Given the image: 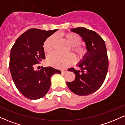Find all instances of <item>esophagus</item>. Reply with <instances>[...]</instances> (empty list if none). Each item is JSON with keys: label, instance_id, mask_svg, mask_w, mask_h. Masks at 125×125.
<instances>
[{"label": "esophagus", "instance_id": "1", "mask_svg": "<svg viewBox=\"0 0 125 125\" xmlns=\"http://www.w3.org/2000/svg\"><path fill=\"white\" fill-rule=\"evenodd\" d=\"M67 72V69H63L61 70V72L62 73H65Z\"/></svg>", "mask_w": 125, "mask_h": 125}]
</instances>
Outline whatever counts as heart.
<instances>
[{
    "label": "heart",
    "mask_w": 125,
    "mask_h": 125,
    "mask_svg": "<svg viewBox=\"0 0 125 125\" xmlns=\"http://www.w3.org/2000/svg\"><path fill=\"white\" fill-rule=\"evenodd\" d=\"M63 36L66 39L72 46V50L75 53L77 56L79 58H83L87 54V49L85 46L79 45L81 43V38L77 34L74 33H67L63 34ZM55 41L54 36H51L44 41L43 49L46 52H49L52 49L53 43ZM75 61V58L72 53L63 54L54 52L52 53L48 56L47 62L50 65L58 68H63L73 63Z\"/></svg>",
    "instance_id": "heart-1"
}]
</instances>
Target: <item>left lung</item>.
Masks as SVG:
<instances>
[{"label": "left lung", "instance_id": "1", "mask_svg": "<svg viewBox=\"0 0 125 125\" xmlns=\"http://www.w3.org/2000/svg\"><path fill=\"white\" fill-rule=\"evenodd\" d=\"M78 33L86 44L87 54L77 64L81 71L69 69L76 76L74 81L67 82L69 89L80 96L89 95L104 83L108 71L109 62L105 42L95 31L84 28L71 29Z\"/></svg>", "mask_w": 125, "mask_h": 125}]
</instances>
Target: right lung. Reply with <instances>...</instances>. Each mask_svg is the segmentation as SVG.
<instances>
[{
	"mask_svg": "<svg viewBox=\"0 0 125 125\" xmlns=\"http://www.w3.org/2000/svg\"><path fill=\"white\" fill-rule=\"evenodd\" d=\"M57 31L29 29L19 37L11 49V75L16 87L26 98L35 100L43 97L50 89L52 76L56 73H61L59 70L52 67L35 69L45 59L43 47L44 41Z\"/></svg>",
	"mask_w": 125,
	"mask_h": 125,
	"instance_id": "obj_1",
	"label": "right lung"
}]
</instances>
